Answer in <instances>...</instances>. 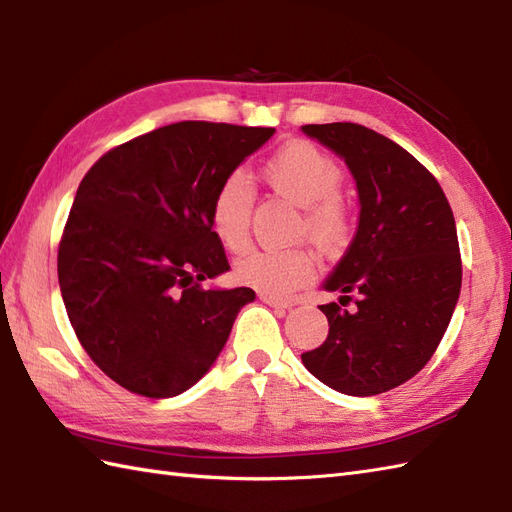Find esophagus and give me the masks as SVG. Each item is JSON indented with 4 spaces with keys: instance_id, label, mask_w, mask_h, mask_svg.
I'll use <instances>...</instances> for the list:
<instances>
[{
    "instance_id": "1",
    "label": "esophagus",
    "mask_w": 512,
    "mask_h": 512,
    "mask_svg": "<svg viewBox=\"0 0 512 512\" xmlns=\"http://www.w3.org/2000/svg\"><path fill=\"white\" fill-rule=\"evenodd\" d=\"M260 300H263L269 306H276V309H282V311L291 309V306H293L291 300H280V298H276V295H269V293H260Z\"/></svg>"
}]
</instances>
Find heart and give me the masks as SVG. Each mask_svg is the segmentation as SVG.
<instances>
[{
  "label": "heart",
  "instance_id": "heart-1",
  "mask_svg": "<svg viewBox=\"0 0 512 512\" xmlns=\"http://www.w3.org/2000/svg\"><path fill=\"white\" fill-rule=\"evenodd\" d=\"M263 177L269 188L302 206L298 232L326 254L346 247L352 234V208L339 195L344 170L331 155L309 142H293L269 157ZM256 190L243 173L227 175L210 203L212 230L232 254H241L252 238ZM315 274V258L304 245L254 249L236 263V278L269 295H289Z\"/></svg>",
  "mask_w": 512,
  "mask_h": 512
}]
</instances>
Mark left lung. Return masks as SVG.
Masks as SVG:
<instances>
[{"label":"left lung","instance_id":"1","mask_svg":"<svg viewBox=\"0 0 512 512\" xmlns=\"http://www.w3.org/2000/svg\"><path fill=\"white\" fill-rule=\"evenodd\" d=\"M302 131L344 157L361 203L357 234L324 285L342 291L320 306L328 337L302 363L342 394L388 392L427 366L451 322L462 285L456 221L436 177L385 135L355 122Z\"/></svg>","mask_w":512,"mask_h":512}]
</instances>
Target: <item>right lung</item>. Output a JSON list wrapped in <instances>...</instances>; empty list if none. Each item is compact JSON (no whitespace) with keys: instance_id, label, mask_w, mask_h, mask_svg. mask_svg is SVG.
I'll return each instance as SVG.
<instances>
[{"instance_id":"right-lung-1","label":"right lung","mask_w":512,"mask_h":512,"mask_svg":"<svg viewBox=\"0 0 512 512\" xmlns=\"http://www.w3.org/2000/svg\"><path fill=\"white\" fill-rule=\"evenodd\" d=\"M276 129L186 120L113 146L87 170L63 227L59 285L78 342L124 390L168 399L219 357L247 287L210 223L221 181Z\"/></svg>"}]
</instances>
